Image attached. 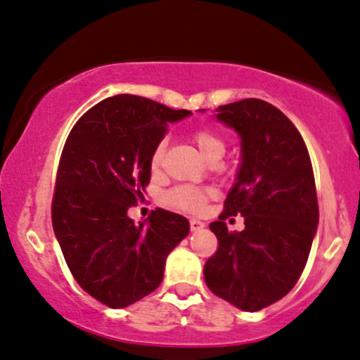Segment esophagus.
<instances>
[{
	"mask_svg": "<svg viewBox=\"0 0 360 360\" xmlns=\"http://www.w3.org/2000/svg\"><path fill=\"white\" fill-rule=\"evenodd\" d=\"M204 226H205L204 223L198 221V219H195V218L190 219V230H193V232H198V230H202Z\"/></svg>",
	"mask_w": 360,
	"mask_h": 360,
	"instance_id": "esophagus-1",
	"label": "esophagus"
}]
</instances>
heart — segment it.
<instances>
[{
    "label": "heart",
    "instance_id": "1",
    "mask_svg": "<svg viewBox=\"0 0 360 360\" xmlns=\"http://www.w3.org/2000/svg\"><path fill=\"white\" fill-rule=\"evenodd\" d=\"M191 141L197 146L200 155L204 156L207 162H218L223 158L226 151V142L218 131L211 130V128H197L191 131ZM167 151V141L162 139L158 144L153 148L151 156H149V167L153 172H158L163 165V158H165ZM214 197V190L209 186H191V184H179L174 186L163 195V202L169 207L176 209V211L183 212H200L205 207L211 198Z\"/></svg>",
    "mask_w": 360,
    "mask_h": 360
}]
</instances>
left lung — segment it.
Wrapping results in <instances>:
<instances>
[{
  "label": "left lung",
  "mask_w": 360,
  "mask_h": 360,
  "mask_svg": "<svg viewBox=\"0 0 360 360\" xmlns=\"http://www.w3.org/2000/svg\"><path fill=\"white\" fill-rule=\"evenodd\" d=\"M240 137L243 163L218 221L209 229L218 250L205 262L209 290L243 311H260L301 278L319 225L315 176L308 148L290 120L271 103L246 98L218 107ZM245 216L243 233L224 219Z\"/></svg>",
  "instance_id": "obj_1"
}]
</instances>
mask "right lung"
<instances>
[{
	"instance_id": "right-lung-1",
	"label": "right lung",
	"mask_w": 360,
	"mask_h": 360,
	"mask_svg": "<svg viewBox=\"0 0 360 360\" xmlns=\"http://www.w3.org/2000/svg\"><path fill=\"white\" fill-rule=\"evenodd\" d=\"M135 95L102 100L73 124L59 158L52 226L70 273L109 308L155 292L170 251L188 236L184 216L156 209L149 223L128 218L144 200L149 156L167 123L190 116Z\"/></svg>"
}]
</instances>
